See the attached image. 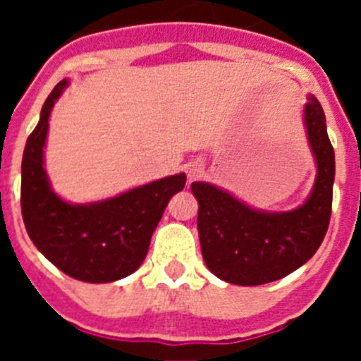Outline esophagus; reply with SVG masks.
<instances>
[{
    "label": "esophagus",
    "instance_id": "34e87169",
    "mask_svg": "<svg viewBox=\"0 0 361 361\" xmlns=\"http://www.w3.org/2000/svg\"><path fill=\"white\" fill-rule=\"evenodd\" d=\"M200 175H202V166L191 164L190 170H188V177H190V180H195V178H199Z\"/></svg>",
    "mask_w": 361,
    "mask_h": 361
}]
</instances>
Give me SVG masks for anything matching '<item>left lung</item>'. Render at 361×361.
<instances>
[{
	"instance_id": "8db88e82",
	"label": "left lung",
	"mask_w": 361,
	"mask_h": 361,
	"mask_svg": "<svg viewBox=\"0 0 361 361\" xmlns=\"http://www.w3.org/2000/svg\"><path fill=\"white\" fill-rule=\"evenodd\" d=\"M317 178L307 200L291 212H262L209 183H193L199 200L200 250L213 275L237 286H262L288 276L317 253L329 228L334 149L314 95L304 106Z\"/></svg>"
}]
</instances>
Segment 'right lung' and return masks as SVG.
Returning <instances> with one entry per match:
<instances>
[{
	"mask_svg": "<svg viewBox=\"0 0 361 361\" xmlns=\"http://www.w3.org/2000/svg\"><path fill=\"white\" fill-rule=\"evenodd\" d=\"M68 79L44 101L21 162V212L28 237L50 262L81 282L106 283L132 275L145 260L149 240L171 197L186 184L177 173L88 204H70L54 193L44 171L50 111Z\"/></svg>",
	"mask_w": 361,
	"mask_h": 361,
	"instance_id": "right-lung-1",
	"label": "right lung"
}]
</instances>
